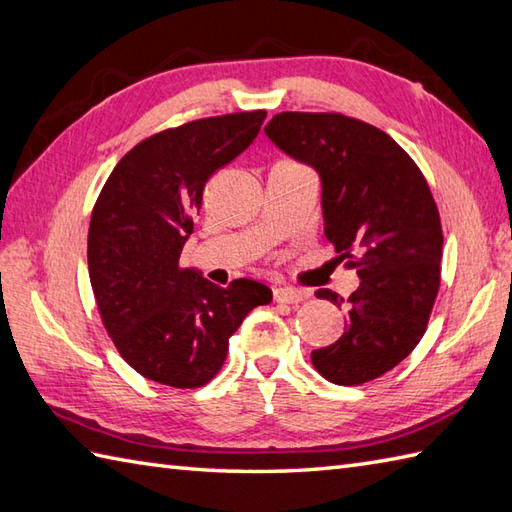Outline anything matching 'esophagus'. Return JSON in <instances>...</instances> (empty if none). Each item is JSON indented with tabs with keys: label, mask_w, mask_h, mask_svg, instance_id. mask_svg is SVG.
<instances>
[{
	"label": "esophagus",
	"mask_w": 512,
	"mask_h": 512,
	"mask_svg": "<svg viewBox=\"0 0 512 512\" xmlns=\"http://www.w3.org/2000/svg\"><path fill=\"white\" fill-rule=\"evenodd\" d=\"M309 298V291L304 289H293V287H278L274 289V300L282 304H298Z\"/></svg>",
	"instance_id": "1"
}]
</instances>
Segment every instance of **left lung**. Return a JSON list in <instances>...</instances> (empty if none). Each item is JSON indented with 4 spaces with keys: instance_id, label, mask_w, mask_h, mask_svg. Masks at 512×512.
I'll return each mask as SVG.
<instances>
[{
    "instance_id": "obj_1",
    "label": "left lung",
    "mask_w": 512,
    "mask_h": 512,
    "mask_svg": "<svg viewBox=\"0 0 512 512\" xmlns=\"http://www.w3.org/2000/svg\"><path fill=\"white\" fill-rule=\"evenodd\" d=\"M265 133L315 170L324 234L339 260L357 256L348 267L359 287L348 300L315 291L348 315L344 335L311 352L313 366L337 385L377 379L425 335L440 287L442 230L427 181L388 133L342 113L285 111Z\"/></svg>"
}]
</instances>
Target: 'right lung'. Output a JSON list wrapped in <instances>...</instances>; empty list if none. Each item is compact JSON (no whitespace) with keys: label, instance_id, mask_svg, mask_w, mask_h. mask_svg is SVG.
<instances>
[{"label":"right lung","instance_id":"right-lung-1","mask_svg":"<svg viewBox=\"0 0 512 512\" xmlns=\"http://www.w3.org/2000/svg\"><path fill=\"white\" fill-rule=\"evenodd\" d=\"M265 116L230 113L155 133L102 186L89 223V280L122 359L155 383L206 385L245 315L271 302L263 282L238 278L221 289L179 267L206 181L256 140Z\"/></svg>","mask_w":512,"mask_h":512}]
</instances>
